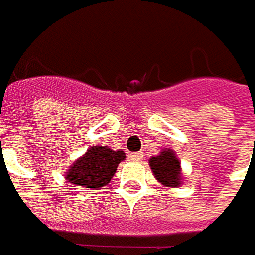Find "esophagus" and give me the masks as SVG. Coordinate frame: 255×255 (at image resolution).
Wrapping results in <instances>:
<instances>
[{
	"instance_id": "1",
	"label": "esophagus",
	"mask_w": 255,
	"mask_h": 255,
	"mask_svg": "<svg viewBox=\"0 0 255 255\" xmlns=\"http://www.w3.org/2000/svg\"><path fill=\"white\" fill-rule=\"evenodd\" d=\"M129 158H130L131 161H140V160H143V153L141 151H139V153H130Z\"/></svg>"
}]
</instances>
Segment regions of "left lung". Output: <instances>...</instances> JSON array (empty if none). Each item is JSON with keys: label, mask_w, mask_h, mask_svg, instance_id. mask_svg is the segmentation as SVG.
<instances>
[{"label": "left lung", "mask_w": 255, "mask_h": 255, "mask_svg": "<svg viewBox=\"0 0 255 255\" xmlns=\"http://www.w3.org/2000/svg\"><path fill=\"white\" fill-rule=\"evenodd\" d=\"M150 167L155 178L165 187H177L181 184L179 161L171 150H164L160 155L150 158Z\"/></svg>", "instance_id": "obj_1"}]
</instances>
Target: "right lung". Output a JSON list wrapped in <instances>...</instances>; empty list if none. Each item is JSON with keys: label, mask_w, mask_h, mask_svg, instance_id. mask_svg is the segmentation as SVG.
<instances>
[{"label": "right lung", "mask_w": 255, "mask_h": 255, "mask_svg": "<svg viewBox=\"0 0 255 255\" xmlns=\"http://www.w3.org/2000/svg\"><path fill=\"white\" fill-rule=\"evenodd\" d=\"M124 151L94 146L78 158L68 170V182L81 188H101L107 185L116 172L118 164L125 160Z\"/></svg>", "instance_id": "1"}]
</instances>
